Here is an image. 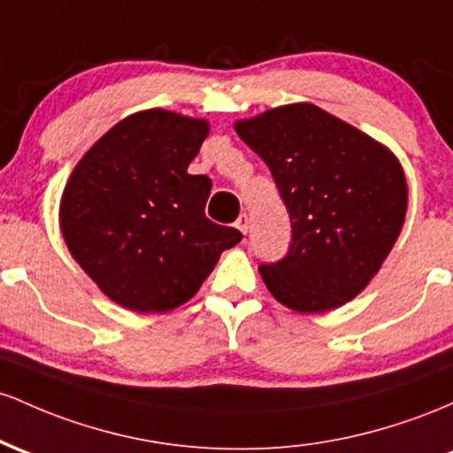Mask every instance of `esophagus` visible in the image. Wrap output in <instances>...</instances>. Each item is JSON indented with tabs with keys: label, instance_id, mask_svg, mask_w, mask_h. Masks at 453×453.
Wrapping results in <instances>:
<instances>
[{
	"label": "esophagus",
	"instance_id": "obj_1",
	"mask_svg": "<svg viewBox=\"0 0 453 453\" xmlns=\"http://www.w3.org/2000/svg\"><path fill=\"white\" fill-rule=\"evenodd\" d=\"M235 226L240 228V231L243 233V235H246L248 233V228H250V218L246 216V213H242L240 218H237V222H235Z\"/></svg>",
	"mask_w": 453,
	"mask_h": 453
}]
</instances>
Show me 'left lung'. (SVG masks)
<instances>
[{"mask_svg": "<svg viewBox=\"0 0 453 453\" xmlns=\"http://www.w3.org/2000/svg\"><path fill=\"white\" fill-rule=\"evenodd\" d=\"M272 171L291 216L282 261L261 265L282 306L317 314L368 287L403 231L409 188L394 151L310 103L235 121Z\"/></svg>", "mask_w": 453, "mask_h": 453, "instance_id": "8db88e82", "label": "left lung"}]
</instances>
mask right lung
Listing matches in <instances>:
<instances>
[{
  "instance_id": "obj_1",
  "label": "right lung",
  "mask_w": 453,
  "mask_h": 453,
  "mask_svg": "<svg viewBox=\"0 0 453 453\" xmlns=\"http://www.w3.org/2000/svg\"><path fill=\"white\" fill-rule=\"evenodd\" d=\"M210 121L147 109L115 124L70 173L59 203L65 246L106 297L132 312L192 299L242 233L205 216L211 181L188 165Z\"/></svg>"
}]
</instances>
